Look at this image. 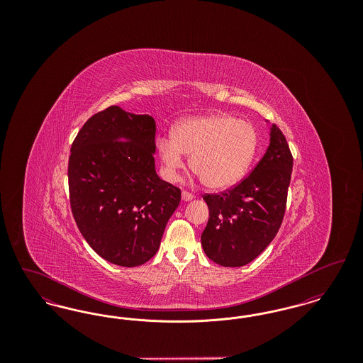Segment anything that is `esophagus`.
I'll use <instances>...</instances> for the list:
<instances>
[{"mask_svg":"<svg viewBox=\"0 0 363 363\" xmlns=\"http://www.w3.org/2000/svg\"><path fill=\"white\" fill-rule=\"evenodd\" d=\"M193 199H194V196H193L191 193L186 191V190L182 191V200H184V201H191Z\"/></svg>","mask_w":363,"mask_h":363,"instance_id":"obj_1","label":"esophagus"}]
</instances>
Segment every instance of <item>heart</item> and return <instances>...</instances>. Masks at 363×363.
<instances>
[{
	"instance_id": "obj_1",
	"label": "heart",
	"mask_w": 363,
	"mask_h": 363,
	"mask_svg": "<svg viewBox=\"0 0 363 363\" xmlns=\"http://www.w3.org/2000/svg\"><path fill=\"white\" fill-rule=\"evenodd\" d=\"M259 144L256 128L230 114H207L178 122L173 138L156 141L164 174L175 181L190 155L193 173L209 189H225L240 182L250 167Z\"/></svg>"
}]
</instances>
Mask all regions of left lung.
Listing matches in <instances>:
<instances>
[{"mask_svg": "<svg viewBox=\"0 0 363 363\" xmlns=\"http://www.w3.org/2000/svg\"><path fill=\"white\" fill-rule=\"evenodd\" d=\"M293 155L275 123L269 145L245 179L220 194H204L209 209L201 245L208 259L223 267H243L272 242L283 222Z\"/></svg>", "mask_w": 363, "mask_h": 363, "instance_id": "1", "label": "left lung"}]
</instances>
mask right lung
<instances>
[{
  "label": "right lung",
  "mask_w": 363,
  "mask_h": 363,
  "mask_svg": "<svg viewBox=\"0 0 363 363\" xmlns=\"http://www.w3.org/2000/svg\"><path fill=\"white\" fill-rule=\"evenodd\" d=\"M155 120L118 106L96 113L70 148V208L88 245L108 262L152 259L181 190L155 170Z\"/></svg>",
  "instance_id": "1"
}]
</instances>
